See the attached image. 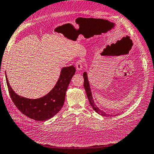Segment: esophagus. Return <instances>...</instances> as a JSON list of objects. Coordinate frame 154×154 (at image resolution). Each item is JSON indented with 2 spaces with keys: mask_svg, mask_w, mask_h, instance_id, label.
I'll return each mask as SVG.
<instances>
[{
  "mask_svg": "<svg viewBox=\"0 0 154 154\" xmlns=\"http://www.w3.org/2000/svg\"><path fill=\"white\" fill-rule=\"evenodd\" d=\"M83 61L82 60H78L76 63V69L77 71H81L83 69Z\"/></svg>",
  "mask_w": 154,
  "mask_h": 154,
  "instance_id": "34e87169",
  "label": "esophagus"
}]
</instances>
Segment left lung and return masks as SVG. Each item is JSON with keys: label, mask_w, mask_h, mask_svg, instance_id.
Listing matches in <instances>:
<instances>
[{"label": "left lung", "mask_w": 154, "mask_h": 154, "mask_svg": "<svg viewBox=\"0 0 154 154\" xmlns=\"http://www.w3.org/2000/svg\"><path fill=\"white\" fill-rule=\"evenodd\" d=\"M83 75V78H84V83H83L84 88H85V89L87 98H88L89 103H90V104H91L93 109H94V111H95V112H97L98 114H99V115H101L102 116H111H111H109V114H106L104 112V111H102L101 110L99 109V108L97 107V105L95 104L94 101H93V99L91 87H90V85H89L88 77H87V73H86V72H84ZM115 116H117V115H115Z\"/></svg>", "instance_id": "obj_1"}]
</instances>
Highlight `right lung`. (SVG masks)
Instances as JSON below:
<instances>
[{"instance_id": "add662e5", "label": "right lung", "mask_w": 154, "mask_h": 154, "mask_svg": "<svg viewBox=\"0 0 154 154\" xmlns=\"http://www.w3.org/2000/svg\"><path fill=\"white\" fill-rule=\"evenodd\" d=\"M75 71L73 65L63 67L55 87L47 95L38 99H29L17 95L11 87L5 73L12 101L20 112L29 118L39 122L47 121L55 116L62 108L66 91Z\"/></svg>"}]
</instances>
